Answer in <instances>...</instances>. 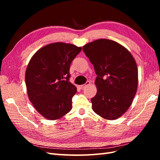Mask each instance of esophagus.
I'll return each instance as SVG.
<instances>
[{
	"instance_id": "1",
	"label": "esophagus",
	"mask_w": 160,
	"mask_h": 160,
	"mask_svg": "<svg viewBox=\"0 0 160 160\" xmlns=\"http://www.w3.org/2000/svg\"><path fill=\"white\" fill-rule=\"evenodd\" d=\"M90 85V82H89V81H87L85 84L79 85V89H83L85 88V86H87V85Z\"/></svg>"
}]
</instances>
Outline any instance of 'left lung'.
I'll use <instances>...</instances> for the list:
<instances>
[{"label": "left lung", "mask_w": 160, "mask_h": 160, "mask_svg": "<svg viewBox=\"0 0 160 160\" xmlns=\"http://www.w3.org/2000/svg\"><path fill=\"white\" fill-rule=\"evenodd\" d=\"M83 51L93 65L97 93L92 109L101 118L114 120L126 112L137 92L138 71L131 52L119 43L105 38L89 42Z\"/></svg>", "instance_id": "left-lung-1"}]
</instances>
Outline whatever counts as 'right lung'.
Returning a JSON list of instances; mask_svg holds the SVG:
<instances>
[{"label": "right lung", "instance_id": "obj_1", "mask_svg": "<svg viewBox=\"0 0 160 160\" xmlns=\"http://www.w3.org/2000/svg\"><path fill=\"white\" fill-rule=\"evenodd\" d=\"M82 48L54 42L38 50L25 72L28 97L36 110L47 119H60L72 109L77 88L69 81L71 62Z\"/></svg>", "mask_w": 160, "mask_h": 160}]
</instances>
